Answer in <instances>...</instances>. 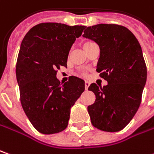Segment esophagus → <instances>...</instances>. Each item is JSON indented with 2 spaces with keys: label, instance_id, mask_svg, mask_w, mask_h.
Returning a JSON list of instances; mask_svg holds the SVG:
<instances>
[{
  "label": "esophagus",
  "instance_id": "obj_1",
  "mask_svg": "<svg viewBox=\"0 0 154 154\" xmlns=\"http://www.w3.org/2000/svg\"><path fill=\"white\" fill-rule=\"evenodd\" d=\"M89 85H90V83H89L88 81H85V88H86V90H88V88Z\"/></svg>",
  "mask_w": 154,
  "mask_h": 154
}]
</instances>
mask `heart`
<instances>
[{"mask_svg":"<svg viewBox=\"0 0 154 154\" xmlns=\"http://www.w3.org/2000/svg\"><path fill=\"white\" fill-rule=\"evenodd\" d=\"M93 44H94V43L91 42H85L83 43V45H82V47H83V49H86V48H88V47H90L91 45H93Z\"/></svg>","mask_w":154,"mask_h":154,"instance_id":"b5f03b06","label":"heart"}]
</instances>
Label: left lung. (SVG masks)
<instances>
[{
    "label": "left lung",
    "mask_w": 154,
    "mask_h": 154,
    "mask_svg": "<svg viewBox=\"0 0 154 154\" xmlns=\"http://www.w3.org/2000/svg\"><path fill=\"white\" fill-rule=\"evenodd\" d=\"M82 36L99 45L96 71L107 81L103 88L89 86L96 97L88 106L91 122L102 131H120L138 111L146 82L141 47L129 29L116 24L88 27Z\"/></svg>",
    "instance_id": "left-lung-1"
}]
</instances>
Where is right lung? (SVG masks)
<instances>
[{
    "label": "right lung",
    "mask_w": 154,
    "mask_h": 154,
    "mask_svg": "<svg viewBox=\"0 0 154 154\" xmlns=\"http://www.w3.org/2000/svg\"><path fill=\"white\" fill-rule=\"evenodd\" d=\"M85 26L41 23L23 38L16 64L22 108L31 124L44 134L65 130L71 108L85 90V81L71 76L60 84L56 71L66 67L69 51Z\"/></svg>",
    "instance_id": "right-lung-1"
}]
</instances>
